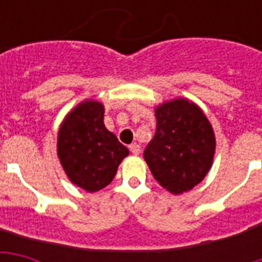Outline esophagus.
I'll list each match as a JSON object with an SVG mask.
<instances>
[{
    "label": "esophagus",
    "instance_id": "34e87169",
    "mask_svg": "<svg viewBox=\"0 0 262 262\" xmlns=\"http://www.w3.org/2000/svg\"><path fill=\"white\" fill-rule=\"evenodd\" d=\"M129 148H130V151L135 154V156H137V154L140 153V146H139L137 143H132L130 146H129Z\"/></svg>",
    "mask_w": 262,
    "mask_h": 262
}]
</instances>
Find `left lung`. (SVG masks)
<instances>
[{"mask_svg": "<svg viewBox=\"0 0 262 262\" xmlns=\"http://www.w3.org/2000/svg\"><path fill=\"white\" fill-rule=\"evenodd\" d=\"M156 119V133L144 148V160L161 187L176 195L187 192L212 167L213 127L202 109L185 98L159 105Z\"/></svg>", "mask_w": 262, "mask_h": 262, "instance_id": "obj_1", "label": "left lung"}]
</instances>
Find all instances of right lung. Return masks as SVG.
Returning <instances> with one entry per match:
<instances>
[{"label": "right lung", "mask_w": 262, "mask_h": 262, "mask_svg": "<svg viewBox=\"0 0 262 262\" xmlns=\"http://www.w3.org/2000/svg\"><path fill=\"white\" fill-rule=\"evenodd\" d=\"M103 105L78 103L60 125L57 156L69 180L86 192H97L114 180L129 150L103 125Z\"/></svg>", "instance_id": "right-lung-1"}]
</instances>
